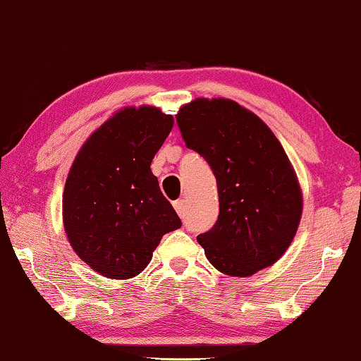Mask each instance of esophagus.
<instances>
[{
    "label": "esophagus",
    "instance_id": "esophagus-1",
    "mask_svg": "<svg viewBox=\"0 0 361 361\" xmlns=\"http://www.w3.org/2000/svg\"><path fill=\"white\" fill-rule=\"evenodd\" d=\"M174 208H176L177 214L184 216V212H185V202H184V200H176V202H174Z\"/></svg>",
    "mask_w": 361,
    "mask_h": 361
}]
</instances>
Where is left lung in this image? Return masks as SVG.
<instances>
[{
    "instance_id": "left-lung-1",
    "label": "left lung",
    "mask_w": 361,
    "mask_h": 361,
    "mask_svg": "<svg viewBox=\"0 0 361 361\" xmlns=\"http://www.w3.org/2000/svg\"><path fill=\"white\" fill-rule=\"evenodd\" d=\"M176 119L218 184V221L197 237L208 262L238 277L274 264L295 237L303 203L279 140L257 114L226 98L193 99Z\"/></svg>"
}]
</instances>
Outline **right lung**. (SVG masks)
Returning a JSON list of instances; mask_svg holds the SVG:
<instances>
[{"instance_id":"obj_1","label":"right lung","mask_w":361,"mask_h":361,"mask_svg":"<svg viewBox=\"0 0 361 361\" xmlns=\"http://www.w3.org/2000/svg\"><path fill=\"white\" fill-rule=\"evenodd\" d=\"M174 126L153 106L124 108L87 138L63 195L69 243L92 269L130 279L164 234L182 226L149 164Z\"/></svg>"}]
</instances>
